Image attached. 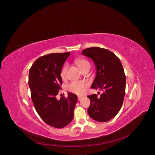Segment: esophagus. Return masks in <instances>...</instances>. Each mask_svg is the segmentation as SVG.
<instances>
[{
  "mask_svg": "<svg viewBox=\"0 0 155 155\" xmlns=\"http://www.w3.org/2000/svg\"><path fill=\"white\" fill-rule=\"evenodd\" d=\"M82 98H83V97H82V96H80V95L78 96V100L79 101H80Z\"/></svg>",
  "mask_w": 155,
  "mask_h": 155,
  "instance_id": "obj_1",
  "label": "esophagus"
}]
</instances>
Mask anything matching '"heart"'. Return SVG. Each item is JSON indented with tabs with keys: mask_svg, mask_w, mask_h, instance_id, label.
I'll return each instance as SVG.
<instances>
[{
	"mask_svg": "<svg viewBox=\"0 0 155 155\" xmlns=\"http://www.w3.org/2000/svg\"><path fill=\"white\" fill-rule=\"evenodd\" d=\"M75 64L78 67V68L81 71L85 68L89 67V62L85 59H78L75 60ZM68 71V64H65L61 72V76L63 78H65L66 75V72ZM88 86V83L86 81H73L68 84V89L75 94H82L84 93Z\"/></svg>",
	"mask_w": 155,
	"mask_h": 155,
	"instance_id": "b5f03b06",
	"label": "heart"
}]
</instances>
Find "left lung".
Masks as SVG:
<instances>
[{
    "instance_id": "1",
    "label": "left lung",
    "mask_w": 155,
    "mask_h": 155,
    "mask_svg": "<svg viewBox=\"0 0 155 155\" xmlns=\"http://www.w3.org/2000/svg\"><path fill=\"white\" fill-rule=\"evenodd\" d=\"M81 54L92 60L96 67V77L91 88L103 91L88 95L91 104L87 109L94 120L105 122L114 117L120 110L125 94L126 77L120 59L111 51L98 47L87 48Z\"/></svg>"
}]
</instances>
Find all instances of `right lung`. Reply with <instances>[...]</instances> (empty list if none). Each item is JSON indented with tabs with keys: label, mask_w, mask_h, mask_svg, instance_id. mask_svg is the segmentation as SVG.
<instances>
[{
	"label": "right lung",
	"mask_w": 155,
	"mask_h": 155,
	"mask_svg": "<svg viewBox=\"0 0 155 155\" xmlns=\"http://www.w3.org/2000/svg\"><path fill=\"white\" fill-rule=\"evenodd\" d=\"M71 52L54 53L38 58L29 71L28 85L35 108L47 124L61 128L72 120L77 96L71 92L68 97L56 96L61 89V72Z\"/></svg>",
	"instance_id": "right-lung-1"
}]
</instances>
